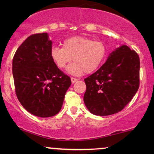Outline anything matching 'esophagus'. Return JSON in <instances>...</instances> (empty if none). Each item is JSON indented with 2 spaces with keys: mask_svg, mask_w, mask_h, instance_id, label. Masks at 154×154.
Wrapping results in <instances>:
<instances>
[{
  "mask_svg": "<svg viewBox=\"0 0 154 154\" xmlns=\"http://www.w3.org/2000/svg\"><path fill=\"white\" fill-rule=\"evenodd\" d=\"M71 83H74L76 81H79V79H75V78H73V77L71 78Z\"/></svg>",
  "mask_w": 154,
  "mask_h": 154,
  "instance_id": "esophagus-1",
  "label": "esophagus"
}]
</instances>
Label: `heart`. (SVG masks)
<instances>
[{"label": "heart", "mask_w": 154, "mask_h": 154, "mask_svg": "<svg viewBox=\"0 0 154 154\" xmlns=\"http://www.w3.org/2000/svg\"><path fill=\"white\" fill-rule=\"evenodd\" d=\"M106 54L104 42L80 35L65 39L62 48L55 46L50 51L52 60L60 69H64L73 60L67 71L75 75L94 72L104 63Z\"/></svg>", "instance_id": "obj_1"}]
</instances>
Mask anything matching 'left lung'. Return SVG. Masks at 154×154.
<instances>
[{
    "label": "left lung",
    "mask_w": 154,
    "mask_h": 154,
    "mask_svg": "<svg viewBox=\"0 0 154 154\" xmlns=\"http://www.w3.org/2000/svg\"><path fill=\"white\" fill-rule=\"evenodd\" d=\"M140 62L138 54L127 45L109 54L96 72L84 79V103L97 116L114 114L124 109L140 86Z\"/></svg>",
    "instance_id": "8db88e82"
}]
</instances>
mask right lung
<instances>
[{
    "instance_id": "1",
    "label": "right lung",
    "mask_w": 154,
    "mask_h": 154,
    "mask_svg": "<svg viewBox=\"0 0 154 154\" xmlns=\"http://www.w3.org/2000/svg\"><path fill=\"white\" fill-rule=\"evenodd\" d=\"M52 41L47 33L29 36L12 60L15 92L23 107L31 114L51 117L60 112L70 77L52 60Z\"/></svg>"
}]
</instances>
